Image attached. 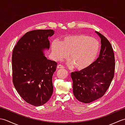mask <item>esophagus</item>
Here are the masks:
<instances>
[{"instance_id": "34e87169", "label": "esophagus", "mask_w": 125, "mask_h": 125, "mask_svg": "<svg viewBox=\"0 0 125 125\" xmlns=\"http://www.w3.org/2000/svg\"><path fill=\"white\" fill-rule=\"evenodd\" d=\"M57 69H63V68H64V66H63L62 65H61V64H58L57 66Z\"/></svg>"}]
</instances>
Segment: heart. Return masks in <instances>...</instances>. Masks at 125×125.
Here are the masks:
<instances>
[{
    "instance_id": "heart-1",
    "label": "heart",
    "mask_w": 125,
    "mask_h": 125,
    "mask_svg": "<svg viewBox=\"0 0 125 125\" xmlns=\"http://www.w3.org/2000/svg\"><path fill=\"white\" fill-rule=\"evenodd\" d=\"M52 56L56 61L67 58L69 54L71 65L77 70L90 67L99 54L100 45L94 38L84 34H74L63 38L51 44Z\"/></svg>"
}]
</instances>
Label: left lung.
<instances>
[{"label":"left lung","mask_w":125,"mask_h":125,"mask_svg":"<svg viewBox=\"0 0 125 125\" xmlns=\"http://www.w3.org/2000/svg\"><path fill=\"white\" fill-rule=\"evenodd\" d=\"M100 54L96 61L85 69L71 73L73 93L78 101L90 103L103 97L114 77L115 54L110 42L102 34Z\"/></svg>","instance_id":"1"}]
</instances>
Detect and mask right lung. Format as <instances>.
Returning a JSON list of instances; mask_svg holds the SVG:
<instances>
[{
	"label": "right lung",
	"mask_w": 125,
	"mask_h": 125,
	"mask_svg": "<svg viewBox=\"0 0 125 125\" xmlns=\"http://www.w3.org/2000/svg\"><path fill=\"white\" fill-rule=\"evenodd\" d=\"M52 30L26 33L16 44L12 53L13 83L22 99L35 106L44 105L53 92L52 77L57 63L47 59L49 38Z\"/></svg>",
	"instance_id": "obj_1"
}]
</instances>
